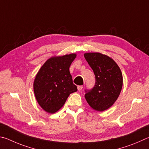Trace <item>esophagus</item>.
<instances>
[{"label":"esophagus","instance_id":"1","mask_svg":"<svg viewBox=\"0 0 149 149\" xmlns=\"http://www.w3.org/2000/svg\"><path fill=\"white\" fill-rule=\"evenodd\" d=\"M82 88H83L82 86H78V87H77L78 90H79V91L82 90Z\"/></svg>","mask_w":149,"mask_h":149}]
</instances>
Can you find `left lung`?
Returning <instances> with one entry per match:
<instances>
[{"label": "left lung", "instance_id": "1", "mask_svg": "<svg viewBox=\"0 0 149 149\" xmlns=\"http://www.w3.org/2000/svg\"><path fill=\"white\" fill-rule=\"evenodd\" d=\"M84 57L95 74L93 88L85 90V98L93 109L104 111L113 105L120 93L123 79L115 61L100 53H86Z\"/></svg>", "mask_w": 149, "mask_h": 149}]
</instances>
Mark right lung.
<instances>
[{
	"mask_svg": "<svg viewBox=\"0 0 149 149\" xmlns=\"http://www.w3.org/2000/svg\"><path fill=\"white\" fill-rule=\"evenodd\" d=\"M77 55L51 57L39 70L34 81L36 100L44 111L55 113L61 109L70 93L77 91L69 67Z\"/></svg>",
	"mask_w": 149,
	"mask_h": 149,
	"instance_id": "1",
	"label": "right lung"
}]
</instances>
